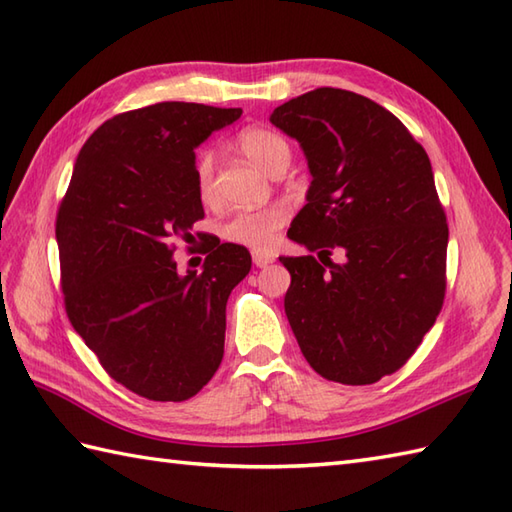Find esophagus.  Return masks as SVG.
Masks as SVG:
<instances>
[{
  "mask_svg": "<svg viewBox=\"0 0 512 512\" xmlns=\"http://www.w3.org/2000/svg\"><path fill=\"white\" fill-rule=\"evenodd\" d=\"M273 262H275V255L264 253V250H255V253H253V264L257 268H266L268 264H273Z\"/></svg>",
  "mask_w": 512,
  "mask_h": 512,
  "instance_id": "1",
  "label": "esophagus"
}]
</instances>
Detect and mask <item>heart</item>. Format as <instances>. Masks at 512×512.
Instances as JSON below:
<instances>
[{
  "instance_id": "heart-1",
  "label": "heart",
  "mask_w": 512,
  "mask_h": 512,
  "mask_svg": "<svg viewBox=\"0 0 512 512\" xmlns=\"http://www.w3.org/2000/svg\"><path fill=\"white\" fill-rule=\"evenodd\" d=\"M237 145L242 154L264 171H275L290 162V145L284 136L266 127H248L237 136ZM195 184L204 202L213 198V156L209 151H200L195 160ZM288 220V209L284 204H268L262 209L239 211L222 226V235L228 242L244 244L250 248H266L281 226Z\"/></svg>"
}]
</instances>
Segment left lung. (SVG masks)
Returning <instances> with one entry per match:
<instances>
[{"label":"left lung","mask_w":512,"mask_h":512,"mask_svg":"<svg viewBox=\"0 0 512 512\" xmlns=\"http://www.w3.org/2000/svg\"><path fill=\"white\" fill-rule=\"evenodd\" d=\"M270 123L312 176L288 237L320 257H279L290 328L314 372L372 385L407 363L444 301L449 226L429 156L394 114L347 90L301 94Z\"/></svg>","instance_id":"8db88e82"}]
</instances>
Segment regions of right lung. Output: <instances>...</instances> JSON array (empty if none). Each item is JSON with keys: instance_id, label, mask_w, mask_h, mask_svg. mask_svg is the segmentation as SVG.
<instances>
[{"instance_id": "add662e5", "label": "right lung", "mask_w": 512, "mask_h": 512, "mask_svg": "<svg viewBox=\"0 0 512 512\" xmlns=\"http://www.w3.org/2000/svg\"><path fill=\"white\" fill-rule=\"evenodd\" d=\"M239 116L180 101L118 114L85 140L59 206L65 312L105 372L149 400L195 396L222 363L250 253L217 239L200 273H180L173 242L204 217L193 149Z\"/></svg>"}]
</instances>
